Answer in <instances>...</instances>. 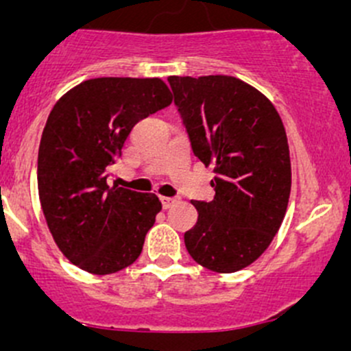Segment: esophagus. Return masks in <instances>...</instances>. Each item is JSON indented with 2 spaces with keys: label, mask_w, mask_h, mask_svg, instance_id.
I'll return each mask as SVG.
<instances>
[{
  "label": "esophagus",
  "mask_w": 351,
  "mask_h": 351,
  "mask_svg": "<svg viewBox=\"0 0 351 351\" xmlns=\"http://www.w3.org/2000/svg\"><path fill=\"white\" fill-rule=\"evenodd\" d=\"M159 200H161L162 208H169L175 204H178V198L176 197H159Z\"/></svg>",
  "instance_id": "34e87169"
}]
</instances>
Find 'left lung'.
Returning a JSON list of instances; mask_svg holds the SVG:
<instances>
[{
	"label": "left lung",
	"mask_w": 351,
	"mask_h": 351,
	"mask_svg": "<svg viewBox=\"0 0 351 351\" xmlns=\"http://www.w3.org/2000/svg\"><path fill=\"white\" fill-rule=\"evenodd\" d=\"M193 154L214 165L215 197L192 202L185 246L198 265L232 274L270 246L285 217L292 171L287 134L271 101L232 76H169Z\"/></svg>",
	"instance_id": "obj_1"
}]
</instances>
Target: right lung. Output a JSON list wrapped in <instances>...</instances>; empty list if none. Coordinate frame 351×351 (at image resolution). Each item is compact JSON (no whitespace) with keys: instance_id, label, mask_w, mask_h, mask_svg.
Instances as JSON below:
<instances>
[{"instance_id":"obj_1","label":"right lung","mask_w":351,"mask_h":351,"mask_svg":"<svg viewBox=\"0 0 351 351\" xmlns=\"http://www.w3.org/2000/svg\"><path fill=\"white\" fill-rule=\"evenodd\" d=\"M171 101L159 77H95L49 113L38 147V197L56 244L81 270L110 275L139 258L161 202L154 193L108 186L107 178L134 125Z\"/></svg>"}]
</instances>
